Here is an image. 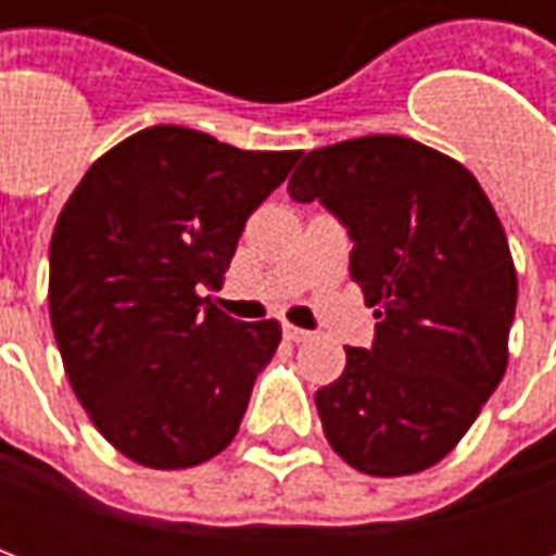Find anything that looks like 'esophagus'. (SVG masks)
<instances>
[{"label":"esophagus","mask_w":556,"mask_h":556,"mask_svg":"<svg viewBox=\"0 0 556 556\" xmlns=\"http://www.w3.org/2000/svg\"><path fill=\"white\" fill-rule=\"evenodd\" d=\"M282 337L289 339V342H306L313 333H309V330H301V327L289 325V321H282Z\"/></svg>","instance_id":"esophagus-1"}]
</instances>
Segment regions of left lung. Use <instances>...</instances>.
<instances>
[{
	"instance_id": "1",
	"label": "left lung",
	"mask_w": 556,
	"mask_h": 556,
	"mask_svg": "<svg viewBox=\"0 0 556 556\" xmlns=\"http://www.w3.org/2000/svg\"><path fill=\"white\" fill-rule=\"evenodd\" d=\"M289 193L342 219L378 318L372 349H345L315 393L327 443L369 477L438 465L509 363L518 277L489 195L458 160L387 134L309 151Z\"/></svg>"
}]
</instances>
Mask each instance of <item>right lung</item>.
<instances>
[{
  "label": "right lung",
  "instance_id": "add662e5",
  "mask_svg": "<svg viewBox=\"0 0 556 556\" xmlns=\"http://www.w3.org/2000/svg\"><path fill=\"white\" fill-rule=\"evenodd\" d=\"M298 157L146 127L94 160L62 207L55 345L94 429L130 462L184 470L235 441L282 327L235 321L202 291L223 286L247 217Z\"/></svg>",
  "mask_w": 556,
  "mask_h": 556
}]
</instances>
